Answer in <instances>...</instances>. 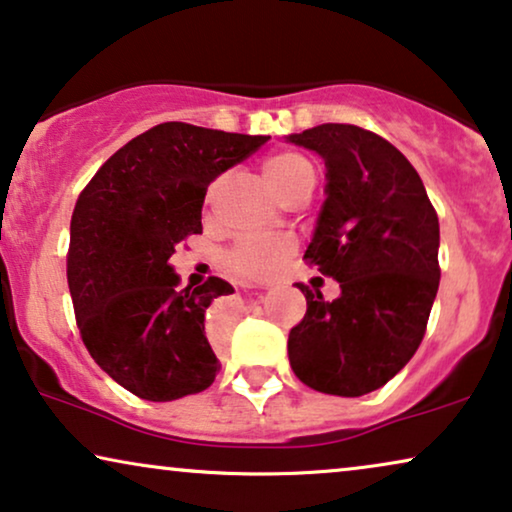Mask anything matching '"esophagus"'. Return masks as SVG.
<instances>
[{
	"instance_id": "esophagus-1",
	"label": "esophagus",
	"mask_w": 512,
	"mask_h": 512,
	"mask_svg": "<svg viewBox=\"0 0 512 512\" xmlns=\"http://www.w3.org/2000/svg\"><path fill=\"white\" fill-rule=\"evenodd\" d=\"M215 311H220L222 316H229V318H234L236 313H238V302L234 297H222V299H217V304H215Z\"/></svg>"
}]
</instances>
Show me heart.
Wrapping results in <instances>:
<instances>
[{
  "label": "heart",
  "mask_w": 512,
  "mask_h": 512,
  "mask_svg": "<svg viewBox=\"0 0 512 512\" xmlns=\"http://www.w3.org/2000/svg\"><path fill=\"white\" fill-rule=\"evenodd\" d=\"M262 175L276 189L281 199H290L299 192H311L316 185V166L309 156L295 149H281L262 161ZM217 192V182L208 189V201ZM295 250V238L288 234H262L241 238L227 255L231 271L245 278H269L288 260Z\"/></svg>",
  "instance_id": "obj_1"
}]
</instances>
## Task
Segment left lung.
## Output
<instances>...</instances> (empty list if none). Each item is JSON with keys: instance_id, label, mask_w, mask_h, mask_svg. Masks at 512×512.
Here are the masks:
<instances>
[{"instance_id": "1", "label": "left lung", "mask_w": 512, "mask_h": 512, "mask_svg": "<svg viewBox=\"0 0 512 512\" xmlns=\"http://www.w3.org/2000/svg\"><path fill=\"white\" fill-rule=\"evenodd\" d=\"M285 140L325 161V201L304 260L339 283L306 297L288 358L313 391L358 398L391 381L424 339L438 295L440 224L410 161L377 133L320 124Z\"/></svg>"}]
</instances>
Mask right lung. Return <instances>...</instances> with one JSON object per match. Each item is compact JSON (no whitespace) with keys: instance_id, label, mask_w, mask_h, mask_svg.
I'll return each mask as SVG.
<instances>
[{"instance_id":"add662e5","label":"right lung","mask_w":512,"mask_h":512,"mask_svg":"<svg viewBox=\"0 0 512 512\" xmlns=\"http://www.w3.org/2000/svg\"><path fill=\"white\" fill-rule=\"evenodd\" d=\"M267 140L159 124L109 156L74 206L67 285L81 339L95 363L142 400L201 393L220 372L206 309L234 288L213 276L180 290L168 260L182 238L201 234L210 182Z\"/></svg>"}]
</instances>
